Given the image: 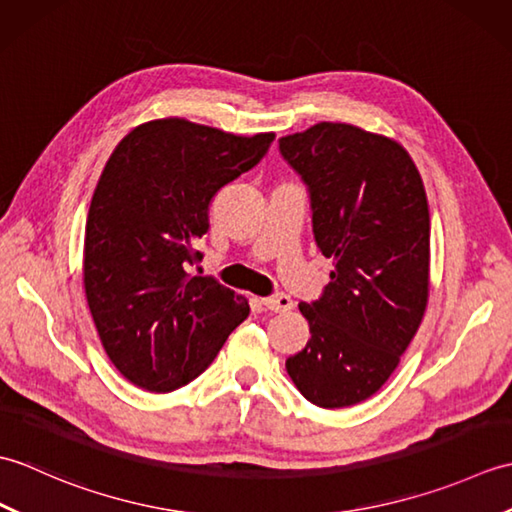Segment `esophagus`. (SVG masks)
I'll list each match as a JSON object with an SVG mask.
<instances>
[{"instance_id":"34e87169","label":"esophagus","mask_w":512,"mask_h":512,"mask_svg":"<svg viewBox=\"0 0 512 512\" xmlns=\"http://www.w3.org/2000/svg\"><path fill=\"white\" fill-rule=\"evenodd\" d=\"M262 303H264L268 310H273V312H288V310H292V299H290V295H286V292H277V295L264 297Z\"/></svg>"}]
</instances>
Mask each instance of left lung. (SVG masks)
Returning a JSON list of instances; mask_svg holds the SVG:
<instances>
[{
	"instance_id": "8db88e82",
	"label": "left lung",
	"mask_w": 512,
	"mask_h": 512,
	"mask_svg": "<svg viewBox=\"0 0 512 512\" xmlns=\"http://www.w3.org/2000/svg\"><path fill=\"white\" fill-rule=\"evenodd\" d=\"M308 187L314 242L334 259L317 301L299 303L310 341L290 356L292 383L323 409L385 385L418 332L429 297V204L396 140L345 123L279 138Z\"/></svg>"
}]
</instances>
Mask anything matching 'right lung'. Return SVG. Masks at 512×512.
Masks as SVG:
<instances>
[{
  "label": "right lung",
  "instance_id": "add662e5",
  "mask_svg": "<svg viewBox=\"0 0 512 512\" xmlns=\"http://www.w3.org/2000/svg\"><path fill=\"white\" fill-rule=\"evenodd\" d=\"M275 134L235 136L162 118L129 132L96 184L83 284L101 343L129 383L165 394L198 378L248 301L213 277H193L195 242L228 182L268 154Z\"/></svg>",
  "mask_w": 512,
  "mask_h": 512
}]
</instances>
